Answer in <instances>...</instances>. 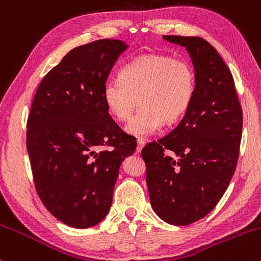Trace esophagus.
Listing matches in <instances>:
<instances>
[{
    "instance_id": "1",
    "label": "esophagus",
    "mask_w": 261,
    "mask_h": 261,
    "mask_svg": "<svg viewBox=\"0 0 261 261\" xmlns=\"http://www.w3.org/2000/svg\"><path fill=\"white\" fill-rule=\"evenodd\" d=\"M145 145H146L145 140H142V139L137 140V152H141V149L143 148V146Z\"/></svg>"
}]
</instances>
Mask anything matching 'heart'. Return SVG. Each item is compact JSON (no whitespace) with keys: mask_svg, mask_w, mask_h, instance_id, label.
<instances>
[{"mask_svg":"<svg viewBox=\"0 0 261 261\" xmlns=\"http://www.w3.org/2000/svg\"><path fill=\"white\" fill-rule=\"evenodd\" d=\"M195 71L187 60L148 54L131 60L121 68L119 79L103 86L108 113L126 121L140 101L141 108L126 125V133L147 137L160 131L164 121L181 118L194 99Z\"/></svg>","mask_w":261,"mask_h":261,"instance_id":"1","label":"heart"}]
</instances>
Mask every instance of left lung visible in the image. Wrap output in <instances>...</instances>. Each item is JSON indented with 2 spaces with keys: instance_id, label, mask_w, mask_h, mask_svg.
Listing matches in <instances>:
<instances>
[{
  "instance_id": "8db88e82",
  "label": "left lung",
  "mask_w": 261,
  "mask_h": 261,
  "mask_svg": "<svg viewBox=\"0 0 261 261\" xmlns=\"http://www.w3.org/2000/svg\"><path fill=\"white\" fill-rule=\"evenodd\" d=\"M163 38L188 50L195 95L178 126L146 145L141 154L152 208L167 223L187 226L210 214L228 188L238 162L243 114L232 73L208 41Z\"/></svg>"
}]
</instances>
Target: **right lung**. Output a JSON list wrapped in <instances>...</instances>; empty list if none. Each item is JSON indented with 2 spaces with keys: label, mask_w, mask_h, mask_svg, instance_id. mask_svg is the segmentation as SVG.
<instances>
[{
  "label": "right lung",
  "mask_w": 261,
  "mask_h": 261,
  "mask_svg": "<svg viewBox=\"0 0 261 261\" xmlns=\"http://www.w3.org/2000/svg\"><path fill=\"white\" fill-rule=\"evenodd\" d=\"M126 49L115 39L74 47L44 77L33 99L27 149L35 189L50 214L74 228L107 216L122 161L136 149L103 100L104 83Z\"/></svg>",
  "instance_id": "right-lung-1"
}]
</instances>
